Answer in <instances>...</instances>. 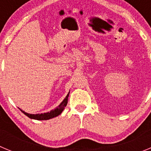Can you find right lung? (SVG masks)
Listing matches in <instances>:
<instances>
[{
    "label": "right lung",
    "instance_id": "1",
    "mask_svg": "<svg viewBox=\"0 0 151 151\" xmlns=\"http://www.w3.org/2000/svg\"><path fill=\"white\" fill-rule=\"evenodd\" d=\"M69 93H70V92H68V94L66 96V97L65 98L63 101L61 102V104L56 108H55L54 110H52V111H50V112L43 113V114H28V113L23 111L22 110H21V111L24 114H25L27 116L31 118V119H37V120H47V119H52V118L55 117V116H59V115H60L62 114V112L63 111V110L65 109V108L68 104V99Z\"/></svg>",
    "mask_w": 151,
    "mask_h": 151
}]
</instances>
